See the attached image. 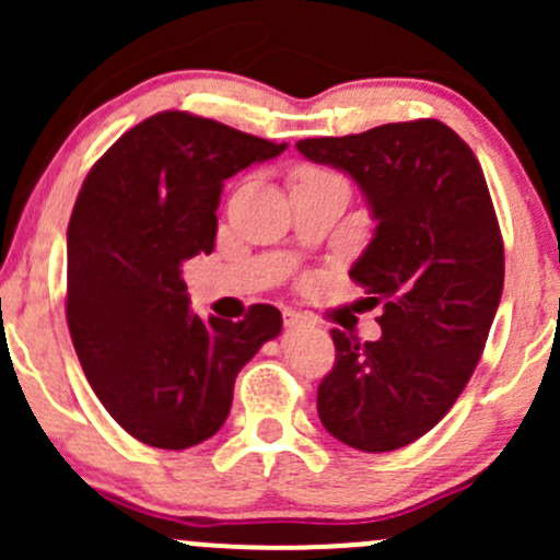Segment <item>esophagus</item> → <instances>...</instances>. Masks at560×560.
I'll list each match as a JSON object with an SVG mask.
<instances>
[{
    "label": "esophagus",
    "mask_w": 560,
    "mask_h": 560,
    "mask_svg": "<svg viewBox=\"0 0 560 560\" xmlns=\"http://www.w3.org/2000/svg\"><path fill=\"white\" fill-rule=\"evenodd\" d=\"M284 325L287 327H301V325H314V319L312 316H306V314H301V312H295V308H284Z\"/></svg>",
    "instance_id": "esophagus-1"
}]
</instances>
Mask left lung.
Returning a JSON list of instances; mask_svg holds the SVG:
<instances>
[{"mask_svg": "<svg viewBox=\"0 0 560 560\" xmlns=\"http://www.w3.org/2000/svg\"><path fill=\"white\" fill-rule=\"evenodd\" d=\"M298 151L352 175L376 219L349 276L382 306V338L360 343L330 330L336 365L316 411L349 447H406L471 380L504 290V241L482 167L436 118L306 138Z\"/></svg>", "mask_w": 560, "mask_h": 560, "instance_id": "8db88e82", "label": "left lung"}]
</instances>
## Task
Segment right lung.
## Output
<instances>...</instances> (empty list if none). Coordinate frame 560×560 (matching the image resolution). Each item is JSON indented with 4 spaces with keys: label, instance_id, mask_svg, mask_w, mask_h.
Listing matches in <instances>:
<instances>
[{
    "label": "right lung",
    "instance_id": "right-lung-1",
    "mask_svg": "<svg viewBox=\"0 0 560 560\" xmlns=\"http://www.w3.org/2000/svg\"><path fill=\"white\" fill-rule=\"evenodd\" d=\"M284 149L162 110L127 129L83 180L67 228V325L107 415L149 447L211 439L238 371L281 332L268 303L241 322L191 314L180 268L213 252L224 180Z\"/></svg>",
    "mask_w": 560,
    "mask_h": 560
}]
</instances>
